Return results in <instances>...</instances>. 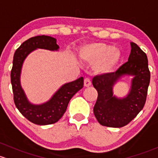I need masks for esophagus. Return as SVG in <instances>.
<instances>
[{
	"instance_id": "obj_1",
	"label": "esophagus",
	"mask_w": 158,
	"mask_h": 158,
	"mask_svg": "<svg viewBox=\"0 0 158 158\" xmlns=\"http://www.w3.org/2000/svg\"><path fill=\"white\" fill-rule=\"evenodd\" d=\"M84 87H90V86L91 85V81H90V80L89 79V78H85V79H84Z\"/></svg>"
}]
</instances>
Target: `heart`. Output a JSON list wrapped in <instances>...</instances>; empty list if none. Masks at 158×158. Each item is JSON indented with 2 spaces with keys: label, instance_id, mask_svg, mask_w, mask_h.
Returning a JSON list of instances; mask_svg holds the SVG:
<instances>
[{
  "label": "heart",
  "instance_id": "b5f03b06",
  "mask_svg": "<svg viewBox=\"0 0 158 158\" xmlns=\"http://www.w3.org/2000/svg\"><path fill=\"white\" fill-rule=\"evenodd\" d=\"M78 55L83 61L94 64V71L102 75L113 72L123 56L119 48L103 43L86 44L80 48Z\"/></svg>",
  "mask_w": 158,
  "mask_h": 158
}]
</instances>
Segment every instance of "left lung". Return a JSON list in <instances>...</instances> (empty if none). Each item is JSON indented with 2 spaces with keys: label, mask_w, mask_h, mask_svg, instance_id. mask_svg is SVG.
Returning a JSON list of instances; mask_svg holds the SVG:
<instances>
[{
  "label": "left lung",
  "mask_w": 158,
  "mask_h": 158,
  "mask_svg": "<svg viewBox=\"0 0 158 158\" xmlns=\"http://www.w3.org/2000/svg\"><path fill=\"white\" fill-rule=\"evenodd\" d=\"M131 53L128 61L115 72L96 76L93 85L98 92L94 107V115L100 125L120 128L128 124L144 107L150 84L148 61L137 44L130 43ZM131 77L129 93L123 98L114 94L113 87L123 77Z\"/></svg>",
  "instance_id": "1"
}]
</instances>
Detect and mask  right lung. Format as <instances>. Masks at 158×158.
<instances>
[{"label":"right lung","mask_w":158,"mask_h":158,"mask_svg":"<svg viewBox=\"0 0 158 158\" xmlns=\"http://www.w3.org/2000/svg\"><path fill=\"white\" fill-rule=\"evenodd\" d=\"M39 48L58 51L59 46L57 45L56 39L45 35L32 37L23 43L14 53L10 80L14 103L21 114L34 124L45 126L57 123L62 117L70 100L84 87V77L64 84L48 101L40 104L32 103L21 86L20 76L26 58Z\"/></svg>","instance_id":"obj_1"}]
</instances>
